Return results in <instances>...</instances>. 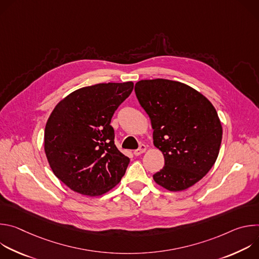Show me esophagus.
I'll return each instance as SVG.
<instances>
[{
  "mask_svg": "<svg viewBox=\"0 0 259 259\" xmlns=\"http://www.w3.org/2000/svg\"><path fill=\"white\" fill-rule=\"evenodd\" d=\"M145 151H146V146H145L144 144H141V145L139 146V149H138V150H135V151L133 152V154L137 157V156H140L141 154H143Z\"/></svg>",
  "mask_w": 259,
  "mask_h": 259,
  "instance_id": "obj_1",
  "label": "esophagus"
}]
</instances>
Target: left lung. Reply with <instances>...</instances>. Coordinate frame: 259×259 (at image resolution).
Segmentation results:
<instances>
[{"label": "left lung", "instance_id": "left-lung-1", "mask_svg": "<svg viewBox=\"0 0 259 259\" xmlns=\"http://www.w3.org/2000/svg\"><path fill=\"white\" fill-rule=\"evenodd\" d=\"M135 93L151 119L154 144L165 158L155 182L170 192L193 187L219 154L223 126L215 107L196 89L171 80H141Z\"/></svg>", "mask_w": 259, "mask_h": 259}]
</instances>
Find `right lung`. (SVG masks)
<instances>
[{
  "label": "right lung",
  "mask_w": 259,
  "mask_h": 259,
  "mask_svg": "<svg viewBox=\"0 0 259 259\" xmlns=\"http://www.w3.org/2000/svg\"><path fill=\"white\" fill-rule=\"evenodd\" d=\"M133 82L96 84L61 99L46 123L44 150L55 176L73 192L101 196L124 176L130 159L115 144L110 120Z\"/></svg>",
  "instance_id": "add662e5"
}]
</instances>
